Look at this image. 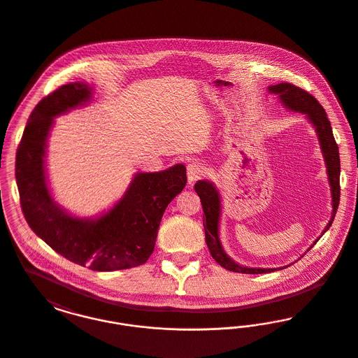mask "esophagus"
Wrapping results in <instances>:
<instances>
[{
  "mask_svg": "<svg viewBox=\"0 0 358 358\" xmlns=\"http://www.w3.org/2000/svg\"><path fill=\"white\" fill-rule=\"evenodd\" d=\"M187 181L189 184L196 182L197 180H200L204 176L205 168L204 165L199 161H193L187 165Z\"/></svg>",
  "mask_w": 358,
  "mask_h": 358,
  "instance_id": "1",
  "label": "esophagus"
}]
</instances>
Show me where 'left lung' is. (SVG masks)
I'll use <instances>...</instances> for the list:
<instances>
[{"instance_id": "1", "label": "left lung", "mask_w": 358, "mask_h": 358, "mask_svg": "<svg viewBox=\"0 0 358 358\" xmlns=\"http://www.w3.org/2000/svg\"><path fill=\"white\" fill-rule=\"evenodd\" d=\"M270 92L279 95L282 103L289 107V110L299 111L306 114L307 118L314 124L320 142L321 149L324 152V161L327 166L329 181L331 185V196H333V215L331 219L324 228V234L330 228L331 222L336 217L338 204H340L341 187L340 173L341 162L338 145L333 136L330 120H327L324 107L318 101L308 94L301 87H296L291 83H279V85L268 87ZM194 190L200 196L203 210H204L205 241L209 248L212 257L228 271L241 273H266L276 271L278 268H248L238 266L234 260H231L222 251V244L219 240V219H220V197L215 187L208 181H199L194 185ZM282 270V268H279Z\"/></svg>"}]
</instances>
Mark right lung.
Listing matches in <instances>:
<instances>
[{
	"instance_id": "1",
	"label": "right lung",
	"mask_w": 358,
	"mask_h": 358,
	"mask_svg": "<svg viewBox=\"0 0 358 358\" xmlns=\"http://www.w3.org/2000/svg\"><path fill=\"white\" fill-rule=\"evenodd\" d=\"M91 96L85 83L55 90L34 107L16 153V181L24 217L52 250L94 271L133 268L153 254L162 215L187 185L178 164L155 173H138L118 204L98 220L75 219L53 203L45 182L44 154L52 118Z\"/></svg>"
}]
</instances>
